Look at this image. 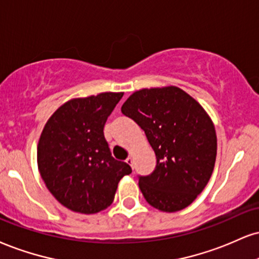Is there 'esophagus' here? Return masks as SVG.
Instances as JSON below:
<instances>
[{
  "mask_svg": "<svg viewBox=\"0 0 259 259\" xmlns=\"http://www.w3.org/2000/svg\"><path fill=\"white\" fill-rule=\"evenodd\" d=\"M125 163L126 164H129L130 165V166H132L133 167V159H132V158H126V160H125Z\"/></svg>",
  "mask_w": 259,
  "mask_h": 259,
  "instance_id": "esophagus-1",
  "label": "esophagus"
}]
</instances>
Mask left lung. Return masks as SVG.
<instances>
[{"mask_svg": "<svg viewBox=\"0 0 259 259\" xmlns=\"http://www.w3.org/2000/svg\"><path fill=\"white\" fill-rule=\"evenodd\" d=\"M121 113L145 132L157 164L139 176L149 205L175 212L191 205L212 175L217 154L214 126L204 108L177 87L142 89L121 106Z\"/></svg>", "mask_w": 259, "mask_h": 259, "instance_id": "8db88e82", "label": "left lung"}]
</instances>
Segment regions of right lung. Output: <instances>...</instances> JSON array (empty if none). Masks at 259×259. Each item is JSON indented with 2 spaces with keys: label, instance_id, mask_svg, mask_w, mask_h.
<instances>
[{
  "label": "right lung",
  "instance_id": "obj_1",
  "mask_svg": "<svg viewBox=\"0 0 259 259\" xmlns=\"http://www.w3.org/2000/svg\"><path fill=\"white\" fill-rule=\"evenodd\" d=\"M123 93L73 99L53 113L40 134L37 163L47 188L74 212L110 206L118 182L132 167L112 157L104 135L107 118Z\"/></svg>",
  "mask_w": 259,
  "mask_h": 259
}]
</instances>
